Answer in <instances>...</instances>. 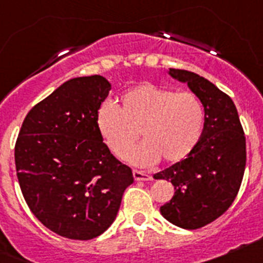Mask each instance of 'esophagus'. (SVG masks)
Returning a JSON list of instances; mask_svg holds the SVG:
<instances>
[{
  "label": "esophagus",
  "instance_id": "34e87169",
  "mask_svg": "<svg viewBox=\"0 0 263 263\" xmlns=\"http://www.w3.org/2000/svg\"><path fill=\"white\" fill-rule=\"evenodd\" d=\"M133 176L136 180H152V176L146 174L145 171H139V170H133Z\"/></svg>",
  "mask_w": 263,
  "mask_h": 263
}]
</instances>
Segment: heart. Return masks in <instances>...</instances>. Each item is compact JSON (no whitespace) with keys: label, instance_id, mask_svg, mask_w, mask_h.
I'll return each mask as SVG.
<instances>
[{"label":"heart","instance_id":"obj_1","mask_svg":"<svg viewBox=\"0 0 263 263\" xmlns=\"http://www.w3.org/2000/svg\"><path fill=\"white\" fill-rule=\"evenodd\" d=\"M120 103V108L104 103L97 111L100 134L117 158L126 157L139 134L145 142L127 155L139 166L154 164L160 158L170 164L183 162L200 141L205 113L192 92L142 83L126 90Z\"/></svg>","mask_w":263,"mask_h":263}]
</instances>
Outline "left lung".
<instances>
[{
    "mask_svg": "<svg viewBox=\"0 0 263 263\" xmlns=\"http://www.w3.org/2000/svg\"><path fill=\"white\" fill-rule=\"evenodd\" d=\"M170 75L187 83L200 99L205 120L201 138L183 162L155 174L173 183V199L160 206L167 221L199 229L224 215L240 191L246 166V141L232 99L210 80L185 69Z\"/></svg>",
    "mask_w": 263,
    "mask_h": 263,
    "instance_id": "8db88e82",
    "label": "left lung"
}]
</instances>
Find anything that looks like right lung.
Returning <instances> with one entry per match:
<instances>
[{
    "label": "right lung",
    "instance_id": "right-lung-1",
    "mask_svg": "<svg viewBox=\"0 0 263 263\" xmlns=\"http://www.w3.org/2000/svg\"><path fill=\"white\" fill-rule=\"evenodd\" d=\"M110 84L100 75L66 81L23 120L14 158L21 191L42 224L69 240H92L117 216L132 168L97 127Z\"/></svg>",
    "mask_w": 263,
    "mask_h": 263
}]
</instances>
